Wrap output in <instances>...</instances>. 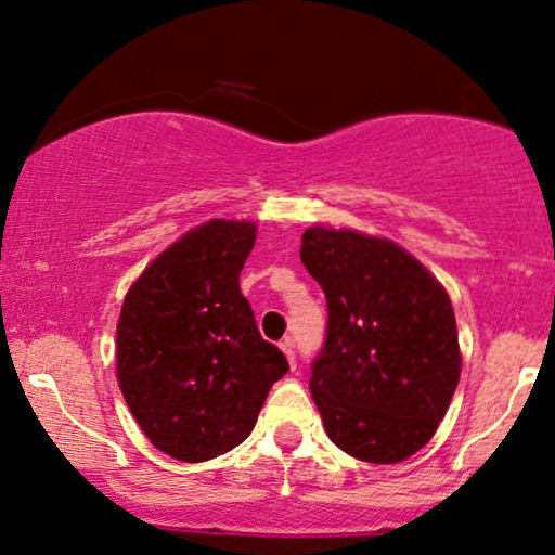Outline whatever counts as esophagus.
<instances>
[{
	"instance_id": "obj_1",
	"label": "esophagus",
	"mask_w": 555,
	"mask_h": 555,
	"mask_svg": "<svg viewBox=\"0 0 555 555\" xmlns=\"http://www.w3.org/2000/svg\"><path fill=\"white\" fill-rule=\"evenodd\" d=\"M282 351H284L286 362H289L292 370H295V366H297V357H295V341H292V338H284V341H282Z\"/></svg>"
}]
</instances>
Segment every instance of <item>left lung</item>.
I'll return each instance as SVG.
<instances>
[{"label": "left lung", "instance_id": "8db88e82", "mask_svg": "<svg viewBox=\"0 0 555 555\" xmlns=\"http://www.w3.org/2000/svg\"><path fill=\"white\" fill-rule=\"evenodd\" d=\"M305 269L328 302L310 392L331 442L390 465L429 442L460 383L455 310L444 286L383 237L310 227Z\"/></svg>", "mask_w": 555, "mask_h": 555}]
</instances>
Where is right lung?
I'll use <instances>...</instances> for the list:
<instances>
[{
  "instance_id": "obj_1",
  "label": "right lung",
  "mask_w": 555,
  "mask_h": 555,
  "mask_svg": "<svg viewBox=\"0 0 555 555\" xmlns=\"http://www.w3.org/2000/svg\"><path fill=\"white\" fill-rule=\"evenodd\" d=\"M253 245V222L209 219L159 253L124 299L118 385L146 439L183 463L245 442L289 370L240 292Z\"/></svg>"
}]
</instances>
